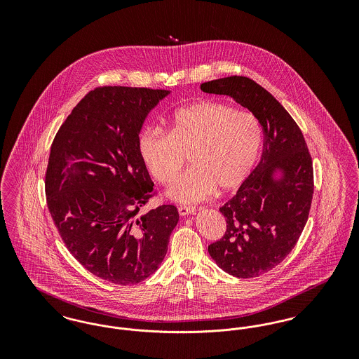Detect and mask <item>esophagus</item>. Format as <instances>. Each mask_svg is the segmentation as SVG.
<instances>
[{
  "mask_svg": "<svg viewBox=\"0 0 359 359\" xmlns=\"http://www.w3.org/2000/svg\"><path fill=\"white\" fill-rule=\"evenodd\" d=\"M177 210H179V215L180 217H186V215L195 212V208L194 207H188V205H180Z\"/></svg>",
  "mask_w": 359,
  "mask_h": 359,
  "instance_id": "34e87169",
  "label": "esophagus"
}]
</instances>
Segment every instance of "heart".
Instances as JSON below:
<instances>
[{
	"label": "heart",
	"mask_w": 359,
	"mask_h": 359,
	"mask_svg": "<svg viewBox=\"0 0 359 359\" xmlns=\"http://www.w3.org/2000/svg\"><path fill=\"white\" fill-rule=\"evenodd\" d=\"M264 132L255 114L217 101H202L176 110L168 133L148 126L138 136V152L149 175L170 184L189 154L192 168L167 195L180 203H196L218 188L234 191L248 179L262 147Z\"/></svg>",
	"instance_id": "b5f03b06"
}]
</instances>
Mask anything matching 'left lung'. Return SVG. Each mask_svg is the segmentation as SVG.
<instances>
[{
    "label": "left lung",
    "instance_id": "left-lung-1",
    "mask_svg": "<svg viewBox=\"0 0 359 359\" xmlns=\"http://www.w3.org/2000/svg\"><path fill=\"white\" fill-rule=\"evenodd\" d=\"M201 88L231 97L262 126L261 160L219 208L227 229L208 246L224 272L238 278L257 277L284 261L307 223L313 195L312 158L290 113L255 81L234 75L205 82Z\"/></svg>",
    "mask_w": 359,
    "mask_h": 359
}]
</instances>
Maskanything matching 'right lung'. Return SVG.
Wrapping results in <instances>:
<instances>
[{
	"mask_svg": "<svg viewBox=\"0 0 359 359\" xmlns=\"http://www.w3.org/2000/svg\"><path fill=\"white\" fill-rule=\"evenodd\" d=\"M168 90L103 86L71 111L51 145L46 196L69 253L90 273L133 285L167 255L177 208L140 215L154 182L138 152L142 123Z\"/></svg>",
	"mask_w": 359,
	"mask_h": 359,
	"instance_id": "right-lung-1",
	"label": "right lung"
}]
</instances>
